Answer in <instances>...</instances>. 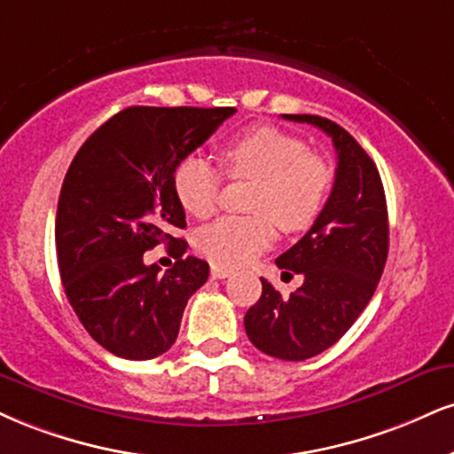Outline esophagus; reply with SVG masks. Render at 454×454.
<instances>
[{
  "mask_svg": "<svg viewBox=\"0 0 454 454\" xmlns=\"http://www.w3.org/2000/svg\"><path fill=\"white\" fill-rule=\"evenodd\" d=\"M231 269H223V266H211V279H226L231 277Z\"/></svg>",
  "mask_w": 454,
  "mask_h": 454,
  "instance_id": "1",
  "label": "esophagus"
}]
</instances>
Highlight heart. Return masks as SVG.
Returning a JSON list of instances; mask_svg holds the SVG:
<instances>
[{
  "label": "heart",
  "mask_w": 454,
  "mask_h": 454,
  "mask_svg": "<svg viewBox=\"0 0 454 454\" xmlns=\"http://www.w3.org/2000/svg\"><path fill=\"white\" fill-rule=\"evenodd\" d=\"M231 179H251V215H223L196 234V247L220 266H241L275 239V219L283 232H302L315 223L332 190V168L324 156L286 130L258 124L232 135L220 147ZM222 173L209 158L185 156L175 168L179 203L196 217L215 209Z\"/></svg>",
  "instance_id": "heart-1"
}]
</instances>
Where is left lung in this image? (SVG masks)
Here are the masks:
<instances>
[{
    "label": "left lung",
    "instance_id": "8db88e82",
    "mask_svg": "<svg viewBox=\"0 0 454 454\" xmlns=\"http://www.w3.org/2000/svg\"><path fill=\"white\" fill-rule=\"evenodd\" d=\"M332 137L336 177L310 231L277 258V266L304 277L283 298L262 279V296L245 315L249 340L270 357L302 362L345 336L374 296L389 251L383 182L374 160L345 129L310 114H283Z\"/></svg>",
    "mask_w": 454,
    "mask_h": 454
}]
</instances>
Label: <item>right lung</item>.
<instances>
[{
  "mask_svg": "<svg viewBox=\"0 0 454 454\" xmlns=\"http://www.w3.org/2000/svg\"><path fill=\"white\" fill-rule=\"evenodd\" d=\"M234 107H145L101 124L67 168L57 207V258L65 296L103 348L154 359L173 347L188 298L209 264L188 255L173 231L185 213L173 188L179 162L215 133ZM174 243L165 276L143 254Z\"/></svg>",
  "mask_w": 454,
  "mask_h": 454,
  "instance_id": "add662e5",
  "label": "right lung"
}]
</instances>
